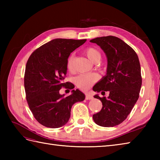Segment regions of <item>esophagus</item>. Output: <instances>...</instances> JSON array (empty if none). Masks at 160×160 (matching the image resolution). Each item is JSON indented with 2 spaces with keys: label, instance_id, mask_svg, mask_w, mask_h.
Listing matches in <instances>:
<instances>
[{
  "label": "esophagus",
  "instance_id": "1",
  "mask_svg": "<svg viewBox=\"0 0 160 160\" xmlns=\"http://www.w3.org/2000/svg\"><path fill=\"white\" fill-rule=\"evenodd\" d=\"M93 98V96L90 93H86L85 94V99L86 100H92Z\"/></svg>",
  "mask_w": 160,
  "mask_h": 160
}]
</instances>
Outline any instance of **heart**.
<instances>
[{
    "label": "heart",
    "mask_w": 160,
    "mask_h": 160,
    "mask_svg": "<svg viewBox=\"0 0 160 160\" xmlns=\"http://www.w3.org/2000/svg\"><path fill=\"white\" fill-rule=\"evenodd\" d=\"M84 52H85L87 56L89 58V59L91 61H92L93 62L98 63L100 62L102 58L101 53L96 47H87L85 51H84ZM73 60L74 55L72 53L68 58L67 61V68L68 71H70V72H73L74 70ZM98 80H99V76L96 73H84L79 75V76L75 78V84L80 89L85 91L89 89Z\"/></svg>",
    "instance_id": "b5f03b06"
}]
</instances>
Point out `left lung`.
<instances>
[{
	"instance_id": "obj_1",
	"label": "left lung",
	"mask_w": 160,
	"mask_h": 160,
	"mask_svg": "<svg viewBox=\"0 0 160 160\" xmlns=\"http://www.w3.org/2000/svg\"><path fill=\"white\" fill-rule=\"evenodd\" d=\"M96 43L106 53L107 75L93 88L94 91L108 98L94 96L102 103L100 112L93 115L96 123L104 127L121 124L130 114L140 96L142 76L140 61L132 48L118 37L108 36L90 40Z\"/></svg>"
}]
</instances>
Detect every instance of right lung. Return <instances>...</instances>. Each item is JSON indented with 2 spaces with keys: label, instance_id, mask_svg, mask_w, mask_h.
I'll return each mask as SVG.
<instances>
[{
  "label": "right lung",
  "instance_id": "1",
  "mask_svg": "<svg viewBox=\"0 0 160 160\" xmlns=\"http://www.w3.org/2000/svg\"><path fill=\"white\" fill-rule=\"evenodd\" d=\"M86 39L56 38L36 49L27 62L24 85L26 99L33 117L48 128L66 124L74 103L85 96L78 89L67 97L60 95L62 87L73 89L74 85L64 81L67 61L70 53L86 42Z\"/></svg>",
  "mask_w": 160,
  "mask_h": 160
}]
</instances>
